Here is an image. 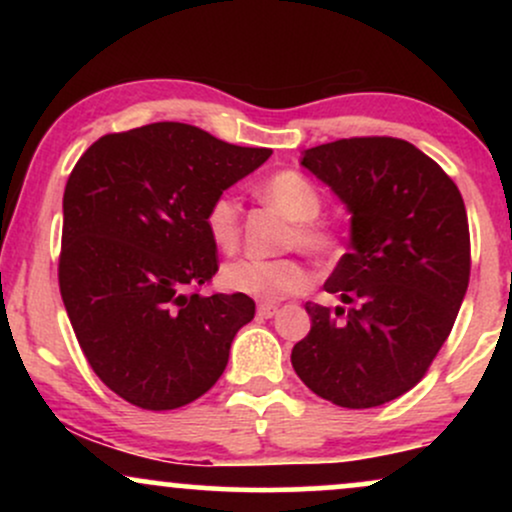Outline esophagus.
<instances>
[{
    "mask_svg": "<svg viewBox=\"0 0 512 512\" xmlns=\"http://www.w3.org/2000/svg\"><path fill=\"white\" fill-rule=\"evenodd\" d=\"M276 313H279V305H274V303H260V305H257V315L274 317Z\"/></svg>",
    "mask_w": 512,
    "mask_h": 512,
    "instance_id": "34e87169",
    "label": "esophagus"
}]
</instances>
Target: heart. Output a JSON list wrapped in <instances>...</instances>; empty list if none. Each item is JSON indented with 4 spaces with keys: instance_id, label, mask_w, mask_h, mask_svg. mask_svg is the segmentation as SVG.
<instances>
[{
    "instance_id": "obj_1",
    "label": "heart",
    "mask_w": 512,
    "mask_h": 512,
    "mask_svg": "<svg viewBox=\"0 0 512 512\" xmlns=\"http://www.w3.org/2000/svg\"><path fill=\"white\" fill-rule=\"evenodd\" d=\"M262 197L284 216H289L293 231L289 236L291 248H301L317 260H332L342 252V233L330 221H320L322 195L317 185L301 170H279L269 175L260 187ZM204 226L211 243L223 252H233L240 243V202L233 192H221L209 202L204 214ZM223 286L257 301H284V298L303 293L313 281L308 264L298 257H276V260H257L245 257L223 267Z\"/></svg>"
}]
</instances>
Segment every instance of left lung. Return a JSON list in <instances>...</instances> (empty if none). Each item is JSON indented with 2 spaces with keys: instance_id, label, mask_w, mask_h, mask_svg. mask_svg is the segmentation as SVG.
Instances as JSON below:
<instances>
[{
  "instance_id": "1",
  "label": "left lung",
  "mask_w": 512,
  "mask_h": 512,
  "mask_svg": "<svg viewBox=\"0 0 512 512\" xmlns=\"http://www.w3.org/2000/svg\"><path fill=\"white\" fill-rule=\"evenodd\" d=\"M301 163L351 211V250L325 281L349 310L305 303L310 332L293 370L327 402L380 407L424 378L455 325L472 269L467 209L450 175L404 139H337Z\"/></svg>"
}]
</instances>
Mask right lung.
Listing matches in <instances>:
<instances>
[{
  "label": "right lung",
  "mask_w": 512,
  "mask_h": 512,
  "mask_svg": "<svg viewBox=\"0 0 512 512\" xmlns=\"http://www.w3.org/2000/svg\"><path fill=\"white\" fill-rule=\"evenodd\" d=\"M272 156L182 122L105 134L64 187L60 293L88 366L139 409H178L221 378L243 293L199 289L219 272L209 202Z\"/></svg>",
  "instance_id": "right-lung-1"
}]
</instances>
